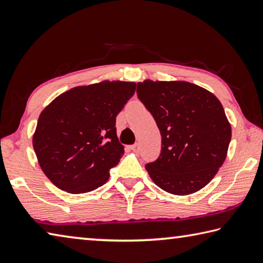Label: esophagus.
Masks as SVG:
<instances>
[{
  "instance_id": "esophagus-1",
  "label": "esophagus",
  "mask_w": 263,
  "mask_h": 263,
  "mask_svg": "<svg viewBox=\"0 0 263 263\" xmlns=\"http://www.w3.org/2000/svg\"><path fill=\"white\" fill-rule=\"evenodd\" d=\"M130 149H132L133 151H135V153H137V151L140 150V144H139V143L133 144V145H130Z\"/></svg>"
}]
</instances>
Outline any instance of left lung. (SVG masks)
I'll return each instance as SVG.
<instances>
[{"instance_id":"obj_1","label":"left lung","mask_w":263,"mask_h":263,"mask_svg":"<svg viewBox=\"0 0 263 263\" xmlns=\"http://www.w3.org/2000/svg\"><path fill=\"white\" fill-rule=\"evenodd\" d=\"M137 97L153 114L162 150L145 165L165 192L188 195L211 181L227 158L231 126L220 101L188 82L137 83Z\"/></svg>"}]
</instances>
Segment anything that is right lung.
<instances>
[{
  "label": "right lung",
  "mask_w": 263,
  "mask_h": 263,
  "mask_svg": "<svg viewBox=\"0 0 263 263\" xmlns=\"http://www.w3.org/2000/svg\"><path fill=\"white\" fill-rule=\"evenodd\" d=\"M132 82L104 81L77 86L41 112L33 148L41 170L60 190L82 194L108 180L124 154L117 115L135 93Z\"/></svg>",
  "instance_id": "add662e5"
}]
</instances>
